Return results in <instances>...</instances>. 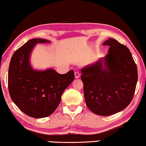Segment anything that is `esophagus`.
Segmentation results:
<instances>
[{
    "instance_id": "1",
    "label": "esophagus",
    "mask_w": 146,
    "mask_h": 146,
    "mask_svg": "<svg viewBox=\"0 0 146 146\" xmlns=\"http://www.w3.org/2000/svg\"><path fill=\"white\" fill-rule=\"evenodd\" d=\"M80 72L75 71V78H80Z\"/></svg>"
}]
</instances>
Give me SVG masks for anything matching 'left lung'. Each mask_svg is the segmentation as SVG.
I'll use <instances>...</instances> for the list:
<instances>
[{"instance_id":"1","label":"left lung","mask_w":146,"mask_h":146,"mask_svg":"<svg viewBox=\"0 0 146 146\" xmlns=\"http://www.w3.org/2000/svg\"><path fill=\"white\" fill-rule=\"evenodd\" d=\"M103 45L110 47L108 54L103 59L82 68L81 79L88 108L94 113L106 116L121 111L131 103L138 73L126 45L114 38H109Z\"/></svg>"}]
</instances>
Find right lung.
I'll return each mask as SVG.
<instances>
[{"label":"right lung","mask_w":146,"mask_h":146,"mask_svg":"<svg viewBox=\"0 0 146 146\" xmlns=\"http://www.w3.org/2000/svg\"><path fill=\"white\" fill-rule=\"evenodd\" d=\"M38 43H50L33 38L14 52L8 72V88L12 101L30 117L41 118L56 110L63 92L74 80L73 70L59 74L54 69L35 71L29 62L33 48Z\"/></svg>","instance_id":"1"}]
</instances>
